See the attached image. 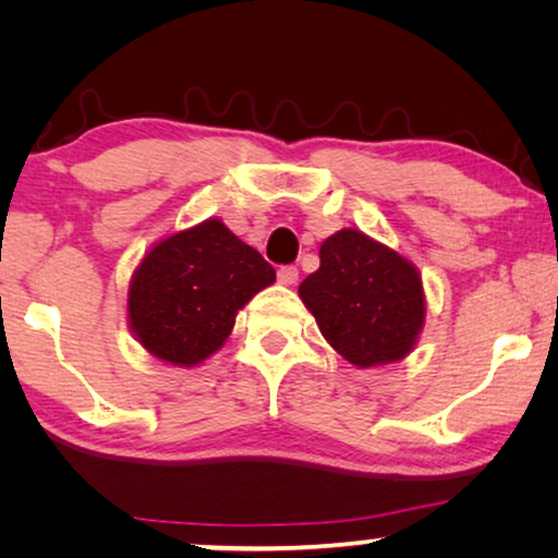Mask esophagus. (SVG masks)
<instances>
[{"instance_id": "esophagus-1", "label": "esophagus", "mask_w": 558, "mask_h": 558, "mask_svg": "<svg viewBox=\"0 0 558 558\" xmlns=\"http://www.w3.org/2000/svg\"><path fill=\"white\" fill-rule=\"evenodd\" d=\"M277 277H279V284H284V287H294V284H296V279H300V271H296V266H281Z\"/></svg>"}]
</instances>
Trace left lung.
Wrapping results in <instances>:
<instances>
[{"label": "left lung", "instance_id": "left-lung-1", "mask_svg": "<svg viewBox=\"0 0 558 558\" xmlns=\"http://www.w3.org/2000/svg\"><path fill=\"white\" fill-rule=\"evenodd\" d=\"M300 300L335 353L355 368L403 361L426 323L416 264L357 228L325 239L319 269L300 284Z\"/></svg>", "mask_w": 558, "mask_h": 558}]
</instances>
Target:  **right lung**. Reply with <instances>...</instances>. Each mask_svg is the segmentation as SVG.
<instances>
[{
    "instance_id": "1",
    "label": "right lung",
    "mask_w": 558,
    "mask_h": 558,
    "mask_svg": "<svg viewBox=\"0 0 558 558\" xmlns=\"http://www.w3.org/2000/svg\"><path fill=\"white\" fill-rule=\"evenodd\" d=\"M277 271L220 218L174 231L147 248L129 279L126 323L157 361L195 368L226 345L235 315Z\"/></svg>"
}]
</instances>
